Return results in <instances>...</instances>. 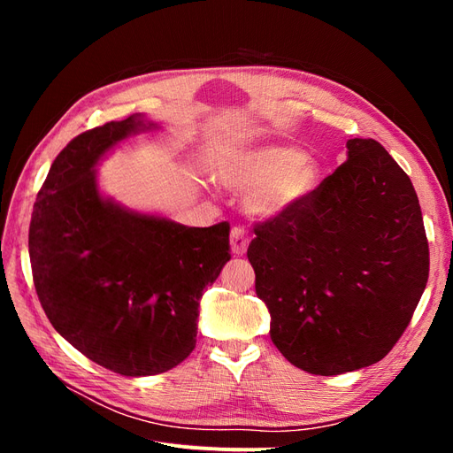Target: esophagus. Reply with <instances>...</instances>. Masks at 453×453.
Here are the masks:
<instances>
[{"instance_id": "esophagus-1", "label": "esophagus", "mask_w": 453, "mask_h": 453, "mask_svg": "<svg viewBox=\"0 0 453 453\" xmlns=\"http://www.w3.org/2000/svg\"><path fill=\"white\" fill-rule=\"evenodd\" d=\"M250 243V234L245 232L242 226H234L230 232V248L234 255H243L245 250H248Z\"/></svg>"}]
</instances>
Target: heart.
Listing matches in <instances>:
<instances>
[{"instance_id":"heart-1","label":"heart","mask_w":453,"mask_h":453,"mask_svg":"<svg viewBox=\"0 0 453 453\" xmlns=\"http://www.w3.org/2000/svg\"><path fill=\"white\" fill-rule=\"evenodd\" d=\"M215 180L245 190V208L265 219L285 215L303 203L319 183L313 160L289 147L238 150L217 164Z\"/></svg>"}]
</instances>
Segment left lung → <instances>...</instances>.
Masks as SVG:
<instances>
[{"instance_id":"left-lung-1","label":"left lung","mask_w":453,"mask_h":453,"mask_svg":"<svg viewBox=\"0 0 453 453\" xmlns=\"http://www.w3.org/2000/svg\"><path fill=\"white\" fill-rule=\"evenodd\" d=\"M348 160L285 215L255 223L248 258L283 357L318 376L381 361L429 280L419 200L376 140L346 143Z\"/></svg>"}]
</instances>
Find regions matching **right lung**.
I'll return each mask as SVG.
<instances>
[{"label":"right lung","instance_id":"1","mask_svg":"<svg viewBox=\"0 0 453 453\" xmlns=\"http://www.w3.org/2000/svg\"><path fill=\"white\" fill-rule=\"evenodd\" d=\"M140 117L79 134L52 162L30 223L34 285L52 326L100 366L153 376L196 346L205 287L230 260V225L185 226L100 196L96 162Z\"/></svg>","mask_w":453,"mask_h":453}]
</instances>
